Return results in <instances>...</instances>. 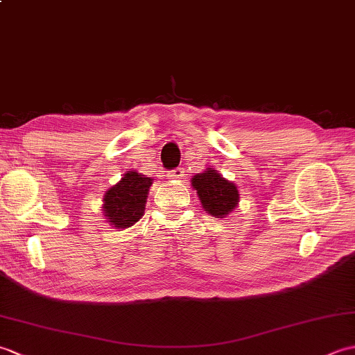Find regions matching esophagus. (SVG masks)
I'll return each instance as SVG.
<instances>
[{"label": "esophagus", "mask_w": 355, "mask_h": 355, "mask_svg": "<svg viewBox=\"0 0 355 355\" xmlns=\"http://www.w3.org/2000/svg\"><path fill=\"white\" fill-rule=\"evenodd\" d=\"M184 175V169L183 168H175V169H172V171H169L168 172V177L169 178H182Z\"/></svg>", "instance_id": "1"}]
</instances>
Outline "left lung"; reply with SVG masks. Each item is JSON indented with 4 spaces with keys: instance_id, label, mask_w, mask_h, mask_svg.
I'll return each mask as SVG.
<instances>
[{
    "instance_id": "left-lung-1",
    "label": "left lung",
    "mask_w": 355,
    "mask_h": 355,
    "mask_svg": "<svg viewBox=\"0 0 355 355\" xmlns=\"http://www.w3.org/2000/svg\"><path fill=\"white\" fill-rule=\"evenodd\" d=\"M192 186L197 191L206 212L216 218L229 215L238 205L239 193L236 186L223 178L212 168L195 175L192 178Z\"/></svg>"
}]
</instances>
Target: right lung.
I'll return each mask as SVG.
<instances>
[{"mask_svg": "<svg viewBox=\"0 0 355 355\" xmlns=\"http://www.w3.org/2000/svg\"><path fill=\"white\" fill-rule=\"evenodd\" d=\"M153 178L128 172L120 182L112 186L103 198V212L114 227L126 229L137 223L145 210L146 195Z\"/></svg>", "mask_w": 355, "mask_h": 355, "instance_id": "add662e5", "label": "right lung"}]
</instances>
